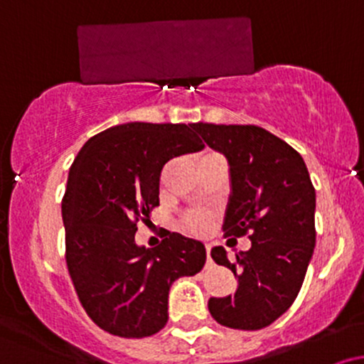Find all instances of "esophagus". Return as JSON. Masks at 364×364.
<instances>
[{
  "label": "esophagus",
  "mask_w": 364,
  "mask_h": 364,
  "mask_svg": "<svg viewBox=\"0 0 364 364\" xmlns=\"http://www.w3.org/2000/svg\"><path fill=\"white\" fill-rule=\"evenodd\" d=\"M205 252H207V267L212 265V258H210V245H205Z\"/></svg>",
  "instance_id": "1"
}]
</instances>
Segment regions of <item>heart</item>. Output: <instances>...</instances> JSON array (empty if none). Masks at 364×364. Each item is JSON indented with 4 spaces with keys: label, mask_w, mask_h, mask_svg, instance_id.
Wrapping results in <instances>:
<instances>
[{
    "label": "heart",
    "mask_w": 364,
    "mask_h": 364,
    "mask_svg": "<svg viewBox=\"0 0 364 364\" xmlns=\"http://www.w3.org/2000/svg\"><path fill=\"white\" fill-rule=\"evenodd\" d=\"M207 156H214V154H207ZM203 156V157H207ZM212 214L208 210H203V208H191L183 214L181 223L190 232H203L210 225Z\"/></svg>",
    "instance_id": "1"
}]
</instances>
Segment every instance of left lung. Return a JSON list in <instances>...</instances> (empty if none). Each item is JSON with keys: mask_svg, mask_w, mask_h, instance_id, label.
Listing matches in <instances>:
<instances>
[{"mask_svg": "<svg viewBox=\"0 0 364 364\" xmlns=\"http://www.w3.org/2000/svg\"><path fill=\"white\" fill-rule=\"evenodd\" d=\"M208 147L223 152L232 193L225 236H248L252 248L229 260L223 246L212 258L235 272V294L208 299V311L229 328L258 330L289 310L315 248V188L303 157L255 124L196 123Z\"/></svg>", "mask_w": 364, "mask_h": 364, "instance_id": "obj_1", "label": "left lung"}]
</instances>
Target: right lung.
<instances>
[{"mask_svg":"<svg viewBox=\"0 0 364 364\" xmlns=\"http://www.w3.org/2000/svg\"><path fill=\"white\" fill-rule=\"evenodd\" d=\"M200 149L195 123H127L92 136L75 157L61 202L66 267L83 310L112 336L157 333L171 284L205 265V246L179 232L156 248L135 243L136 224L159 205L166 162Z\"/></svg>","mask_w":364,"mask_h":364,"instance_id":"obj_1","label":"right lung"}]
</instances>
